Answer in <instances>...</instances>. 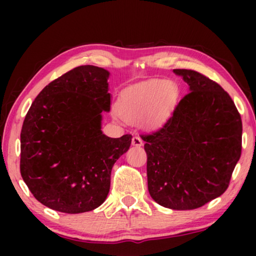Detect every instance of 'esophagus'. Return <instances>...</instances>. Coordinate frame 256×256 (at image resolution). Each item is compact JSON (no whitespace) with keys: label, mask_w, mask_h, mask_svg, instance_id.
<instances>
[{"label":"esophagus","mask_w":256,"mask_h":256,"mask_svg":"<svg viewBox=\"0 0 256 256\" xmlns=\"http://www.w3.org/2000/svg\"><path fill=\"white\" fill-rule=\"evenodd\" d=\"M132 144L134 146H143L142 138H140V136H134V138H132Z\"/></svg>","instance_id":"34e87169"}]
</instances>
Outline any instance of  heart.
<instances>
[{
  "label": "heart",
  "mask_w": 256,
  "mask_h": 256,
  "mask_svg": "<svg viewBox=\"0 0 256 256\" xmlns=\"http://www.w3.org/2000/svg\"><path fill=\"white\" fill-rule=\"evenodd\" d=\"M174 104L166 80H149L128 88L118 102V113L129 124L155 128L169 116Z\"/></svg>",
  "instance_id": "b5f03b06"
}]
</instances>
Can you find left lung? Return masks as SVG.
<instances>
[{"instance_id":"1","label":"left lung","mask_w":256,"mask_h":256,"mask_svg":"<svg viewBox=\"0 0 256 256\" xmlns=\"http://www.w3.org/2000/svg\"><path fill=\"white\" fill-rule=\"evenodd\" d=\"M188 85L162 129L142 136L148 190L157 204L194 210L222 196L241 155L242 124L230 96L191 70H174Z\"/></svg>"}]
</instances>
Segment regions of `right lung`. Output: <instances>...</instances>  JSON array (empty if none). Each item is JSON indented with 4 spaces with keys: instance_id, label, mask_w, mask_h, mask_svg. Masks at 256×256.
Segmentation results:
<instances>
[{
    "instance_id": "obj_1",
    "label": "right lung",
    "mask_w": 256,
    "mask_h": 256,
    "mask_svg": "<svg viewBox=\"0 0 256 256\" xmlns=\"http://www.w3.org/2000/svg\"><path fill=\"white\" fill-rule=\"evenodd\" d=\"M102 68L84 65L45 86L20 132V174L34 197L62 213L88 212L106 200L112 168L127 152L132 135H104L110 110Z\"/></svg>"
}]
</instances>
